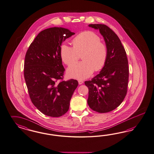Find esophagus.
Returning <instances> with one entry per match:
<instances>
[{"label": "esophagus", "instance_id": "esophagus-1", "mask_svg": "<svg viewBox=\"0 0 154 154\" xmlns=\"http://www.w3.org/2000/svg\"><path fill=\"white\" fill-rule=\"evenodd\" d=\"M83 81H81V80H79V85H82V84H83Z\"/></svg>", "mask_w": 154, "mask_h": 154}]
</instances>
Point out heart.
I'll list each match as a JSON object with an SVG mask.
<instances>
[{"instance_id": "b5f03b06", "label": "heart", "mask_w": 154, "mask_h": 154, "mask_svg": "<svg viewBox=\"0 0 154 154\" xmlns=\"http://www.w3.org/2000/svg\"><path fill=\"white\" fill-rule=\"evenodd\" d=\"M97 33L86 31L80 33L73 40V47L66 43L61 45L60 54L63 61L66 65L78 60L82 54L83 61L74 63L67 69L69 77L84 79L89 77L94 71L102 69L108 57V48Z\"/></svg>"}]
</instances>
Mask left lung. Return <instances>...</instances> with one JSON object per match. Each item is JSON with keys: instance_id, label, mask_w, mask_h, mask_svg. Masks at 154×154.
Masks as SVG:
<instances>
[{"instance_id": "1", "label": "left lung", "mask_w": 154, "mask_h": 154, "mask_svg": "<svg viewBox=\"0 0 154 154\" xmlns=\"http://www.w3.org/2000/svg\"><path fill=\"white\" fill-rule=\"evenodd\" d=\"M89 26L99 30L104 38L108 57L99 74L85 82L89 89L88 104L93 111L106 113L119 107L126 96L128 61L121 41L112 29L104 24H90Z\"/></svg>"}]
</instances>
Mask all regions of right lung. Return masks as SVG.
<instances>
[{
  "label": "right lung",
  "instance_id": "1",
  "mask_svg": "<svg viewBox=\"0 0 154 154\" xmlns=\"http://www.w3.org/2000/svg\"><path fill=\"white\" fill-rule=\"evenodd\" d=\"M68 29L48 28L37 35L26 53L24 78L30 99L48 116H61L69 108L72 96L79 83L63 79L65 69L60 49L66 39L74 35Z\"/></svg>",
  "mask_w": 154,
  "mask_h": 154
}]
</instances>
